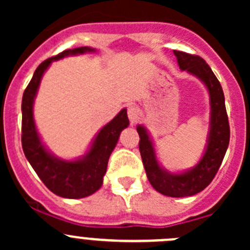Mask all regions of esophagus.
<instances>
[{
  "label": "esophagus",
  "mask_w": 250,
  "mask_h": 250,
  "mask_svg": "<svg viewBox=\"0 0 250 250\" xmlns=\"http://www.w3.org/2000/svg\"><path fill=\"white\" fill-rule=\"evenodd\" d=\"M127 115H128V118H129L130 125H134V123H137L138 118H139V109L133 104L128 105Z\"/></svg>",
  "instance_id": "esophagus-1"
}]
</instances>
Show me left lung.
Listing matches in <instances>:
<instances>
[{"label":"left lung","mask_w":250,"mask_h":250,"mask_svg":"<svg viewBox=\"0 0 250 250\" xmlns=\"http://www.w3.org/2000/svg\"><path fill=\"white\" fill-rule=\"evenodd\" d=\"M179 67L202 80L210 97V132L203 157L195 168L186 173L170 174L157 162L152 141L145 127L138 125L139 151L148 181L156 191L170 197H188L204 190L220 168L229 143L230 125L225 107L223 88L209 65L195 54L174 50Z\"/></svg>","instance_id":"1"}]
</instances>
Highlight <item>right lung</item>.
Masks as SVG:
<instances>
[{
	"mask_svg": "<svg viewBox=\"0 0 250 250\" xmlns=\"http://www.w3.org/2000/svg\"><path fill=\"white\" fill-rule=\"evenodd\" d=\"M94 52L93 48L78 47L66 49L42 62L24 90L21 102V145L25 157L42 183L55 195L65 198H83L100 188L106 173L107 162L117 144L121 132L128 127L127 110L123 109L98 133L87 155L77 161H62L50 155L40 140L34 122V99L40 82L50 62L67 55Z\"/></svg>",
	"mask_w": 250,
	"mask_h": 250,
	"instance_id": "right-lung-1",
	"label": "right lung"
}]
</instances>
